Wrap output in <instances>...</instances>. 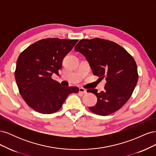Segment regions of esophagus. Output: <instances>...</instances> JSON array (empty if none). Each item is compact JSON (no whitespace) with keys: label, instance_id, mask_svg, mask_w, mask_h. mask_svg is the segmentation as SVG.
Instances as JSON below:
<instances>
[{"label":"esophagus","instance_id":"34e87169","mask_svg":"<svg viewBox=\"0 0 156 156\" xmlns=\"http://www.w3.org/2000/svg\"><path fill=\"white\" fill-rule=\"evenodd\" d=\"M79 92L83 93V94H85V93H87V90L81 87V88H79Z\"/></svg>","mask_w":156,"mask_h":156}]
</instances>
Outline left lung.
Wrapping results in <instances>:
<instances>
[{
	"instance_id": "8db88e82",
	"label": "left lung",
	"mask_w": 156,
	"mask_h": 156,
	"mask_svg": "<svg viewBox=\"0 0 156 156\" xmlns=\"http://www.w3.org/2000/svg\"><path fill=\"white\" fill-rule=\"evenodd\" d=\"M75 50L85 56L93 74L105 78L104 90H88L96 96V104L89 109L96 115H109L128 101L138 81L137 67L134 58L115 42L101 38L81 40Z\"/></svg>"
}]
</instances>
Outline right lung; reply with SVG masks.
Returning a JSON list of instances; mask_svg holds the SVG:
<instances>
[{"label":"right lung","instance_id":"right-lung-1","mask_svg":"<svg viewBox=\"0 0 156 156\" xmlns=\"http://www.w3.org/2000/svg\"><path fill=\"white\" fill-rule=\"evenodd\" d=\"M78 40L47 38L37 41L19 56L15 79L27 104L41 114L58 111L68 96L77 93V87H64L52 79L58 73L62 60Z\"/></svg>","mask_w":156,"mask_h":156}]
</instances>
